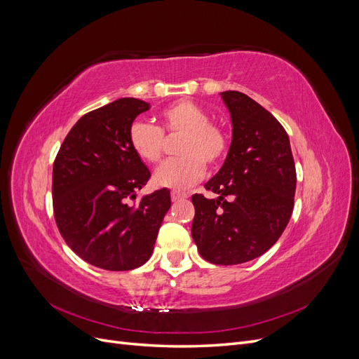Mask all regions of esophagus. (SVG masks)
<instances>
[{
  "mask_svg": "<svg viewBox=\"0 0 359 359\" xmlns=\"http://www.w3.org/2000/svg\"><path fill=\"white\" fill-rule=\"evenodd\" d=\"M170 198L173 202H177L180 199H186L187 198V193H182V191H172L170 193Z\"/></svg>",
  "mask_w": 359,
  "mask_h": 359,
  "instance_id": "34e87169",
  "label": "esophagus"
}]
</instances>
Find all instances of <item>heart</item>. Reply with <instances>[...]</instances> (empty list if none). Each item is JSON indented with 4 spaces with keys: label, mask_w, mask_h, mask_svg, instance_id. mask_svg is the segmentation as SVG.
<instances>
[{
    "label": "heart",
    "mask_w": 359,
    "mask_h": 359,
    "mask_svg": "<svg viewBox=\"0 0 359 359\" xmlns=\"http://www.w3.org/2000/svg\"><path fill=\"white\" fill-rule=\"evenodd\" d=\"M161 128L144 119H136L128 127V144L133 153L145 163L156 165L165 153V132L182 133L178 144L180 157L166 161L154 173L160 187L186 190L205 175V163L220 165L229 149L224 128L210 121V115L193 102L181 100L160 114Z\"/></svg>",
    "instance_id": "obj_1"
}]
</instances>
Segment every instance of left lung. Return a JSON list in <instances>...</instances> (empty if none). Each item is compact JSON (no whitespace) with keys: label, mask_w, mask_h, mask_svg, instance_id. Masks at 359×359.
Masks as SVG:
<instances>
[{"label":"left lung","mask_w":359,"mask_h":359,"mask_svg":"<svg viewBox=\"0 0 359 359\" xmlns=\"http://www.w3.org/2000/svg\"><path fill=\"white\" fill-rule=\"evenodd\" d=\"M222 99L231 112L232 144L205 184L217 199L191 196V236L205 260L238 265L264 255L286 229L297 170L289 136L274 115L240 91H224Z\"/></svg>","instance_id":"obj_1"}]
</instances>
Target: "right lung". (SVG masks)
I'll use <instances>...</instances> for the list:
<instances>
[{
    "instance_id": "add662e5",
    "label": "right lung",
    "mask_w": 359,
    "mask_h": 359,
    "mask_svg": "<svg viewBox=\"0 0 359 359\" xmlns=\"http://www.w3.org/2000/svg\"><path fill=\"white\" fill-rule=\"evenodd\" d=\"M149 109L126 97L85 114L53 161V215L73 252L97 268L128 271L153 255L170 191L160 189L137 203L136 190L151 173L128 144V127Z\"/></svg>"
}]
</instances>
